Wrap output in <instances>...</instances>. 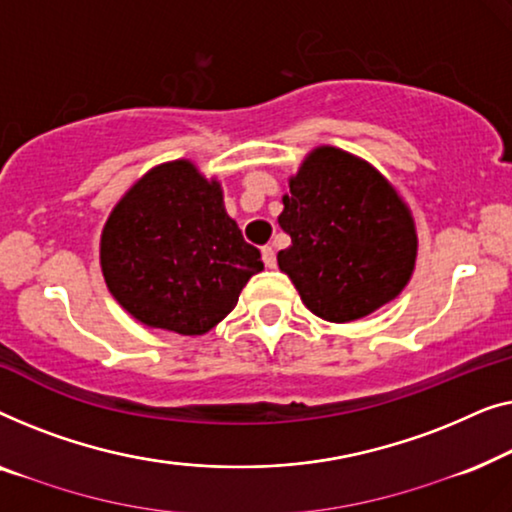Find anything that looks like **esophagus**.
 <instances>
[{"label": "esophagus", "instance_id": "esophagus-1", "mask_svg": "<svg viewBox=\"0 0 512 512\" xmlns=\"http://www.w3.org/2000/svg\"><path fill=\"white\" fill-rule=\"evenodd\" d=\"M262 259H264V264L269 266V269H276V250H273L271 246L262 248Z\"/></svg>", "mask_w": 512, "mask_h": 512}]
</instances>
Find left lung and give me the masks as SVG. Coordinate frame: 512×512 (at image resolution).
Segmentation results:
<instances>
[{"label": "left lung", "mask_w": 512, "mask_h": 512, "mask_svg": "<svg viewBox=\"0 0 512 512\" xmlns=\"http://www.w3.org/2000/svg\"><path fill=\"white\" fill-rule=\"evenodd\" d=\"M283 206L278 225L292 246L280 250L278 266L318 318H364L399 297L413 276V215L369 162L315 148L290 178Z\"/></svg>", "instance_id": "obj_1"}]
</instances>
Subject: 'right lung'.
<instances>
[{
  "label": "right lung",
  "mask_w": 512,
  "mask_h": 512,
  "mask_svg": "<svg viewBox=\"0 0 512 512\" xmlns=\"http://www.w3.org/2000/svg\"><path fill=\"white\" fill-rule=\"evenodd\" d=\"M109 292L143 325L199 336L239 301L262 255L243 241L218 181L187 160L150 169L122 197L102 232Z\"/></svg>",
  "instance_id": "1"
}]
</instances>
